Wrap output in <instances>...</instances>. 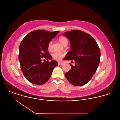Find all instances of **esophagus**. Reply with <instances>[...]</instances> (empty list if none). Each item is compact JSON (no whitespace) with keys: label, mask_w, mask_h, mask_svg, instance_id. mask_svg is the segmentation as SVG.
<instances>
[{"label":"esophagus","mask_w":120,"mask_h":120,"mask_svg":"<svg viewBox=\"0 0 120 120\" xmlns=\"http://www.w3.org/2000/svg\"><path fill=\"white\" fill-rule=\"evenodd\" d=\"M58 64L59 65H62L64 64V63H62V62H59Z\"/></svg>","instance_id":"obj_1"}]
</instances>
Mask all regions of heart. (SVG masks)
I'll return each mask as SVG.
<instances>
[{
	"label": "heart",
	"instance_id": "1",
	"mask_svg": "<svg viewBox=\"0 0 120 120\" xmlns=\"http://www.w3.org/2000/svg\"><path fill=\"white\" fill-rule=\"evenodd\" d=\"M58 40L59 42H61L63 45H64L65 44L68 43V39L64 36H60ZM52 42L51 41L50 42L48 45V49L49 50H51L52 49ZM65 54L63 52H56L52 54L53 58L56 61H60L64 56H65Z\"/></svg>",
	"mask_w": 120,
	"mask_h": 120
}]
</instances>
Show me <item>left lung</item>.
Segmentation results:
<instances>
[{"mask_svg": "<svg viewBox=\"0 0 120 120\" xmlns=\"http://www.w3.org/2000/svg\"><path fill=\"white\" fill-rule=\"evenodd\" d=\"M70 42L71 49L64 60H75V66L65 73L68 82L74 86L86 84L96 72L100 63V50L94 38L79 30L64 33Z\"/></svg>", "mask_w": 120, "mask_h": 120, "instance_id": "left-lung-1", "label": "left lung"}]
</instances>
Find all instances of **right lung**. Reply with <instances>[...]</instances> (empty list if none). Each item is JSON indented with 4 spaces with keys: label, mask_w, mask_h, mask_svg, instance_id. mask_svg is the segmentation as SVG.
<instances>
[{
    "label": "right lung",
    "mask_w": 120,
    "mask_h": 120,
    "mask_svg": "<svg viewBox=\"0 0 120 120\" xmlns=\"http://www.w3.org/2000/svg\"><path fill=\"white\" fill-rule=\"evenodd\" d=\"M59 32L37 30L29 33L22 40L19 60L24 76L31 83L38 85L44 84L58 65L55 60L48 62L52 56L48 51V45ZM42 59L47 61L42 62Z\"/></svg>",
    "instance_id": "add662e5"
}]
</instances>
